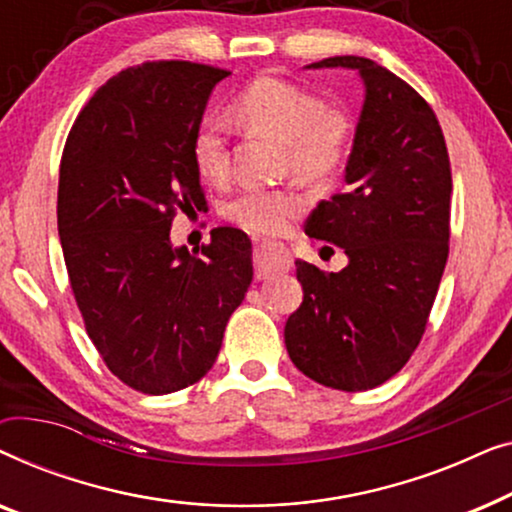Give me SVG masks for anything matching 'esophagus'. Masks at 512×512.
Listing matches in <instances>:
<instances>
[{
	"label": "esophagus",
	"instance_id": "1",
	"mask_svg": "<svg viewBox=\"0 0 512 512\" xmlns=\"http://www.w3.org/2000/svg\"><path fill=\"white\" fill-rule=\"evenodd\" d=\"M254 263H256V277L268 279L277 272H284L291 268V254L284 244L277 242H261L254 251Z\"/></svg>",
	"mask_w": 512,
	"mask_h": 512
}]
</instances>
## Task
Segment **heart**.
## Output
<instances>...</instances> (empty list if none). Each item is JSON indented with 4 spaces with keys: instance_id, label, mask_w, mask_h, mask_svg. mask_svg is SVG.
I'll use <instances>...</instances> for the list:
<instances>
[{
    "instance_id": "heart-1",
    "label": "heart",
    "mask_w": 512,
    "mask_h": 512,
    "mask_svg": "<svg viewBox=\"0 0 512 512\" xmlns=\"http://www.w3.org/2000/svg\"><path fill=\"white\" fill-rule=\"evenodd\" d=\"M233 114L251 130L275 137L284 146V170L300 179L324 181L345 165L352 146V121L342 109L326 107L317 93L298 83L258 76L233 100ZM191 156L205 181L228 172V144L221 118L205 116L193 132ZM307 207L298 188L244 186L223 202L230 223L256 235H277Z\"/></svg>"
}]
</instances>
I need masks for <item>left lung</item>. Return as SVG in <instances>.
Here are the masks:
<instances>
[{
  "label": "left lung",
  "instance_id": "8db88e82",
  "mask_svg": "<svg viewBox=\"0 0 512 512\" xmlns=\"http://www.w3.org/2000/svg\"><path fill=\"white\" fill-rule=\"evenodd\" d=\"M307 67L356 69L366 97L345 188L305 223L349 263L324 272L296 261L303 305L286 321L284 342L310 380L366 391L394 377L424 335L450 254V156L433 109L389 69L359 55Z\"/></svg>",
  "mask_w": 512,
  "mask_h": 512
}]
</instances>
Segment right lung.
<instances>
[{"instance_id": "obj_1", "label": "right lung", "mask_w": 512, "mask_h": 512, "mask_svg": "<svg viewBox=\"0 0 512 512\" xmlns=\"http://www.w3.org/2000/svg\"><path fill=\"white\" fill-rule=\"evenodd\" d=\"M230 72L144 62L109 79L69 130L58 233L88 338L118 380L163 396L207 375L254 265L251 240L214 228L202 254L172 247L177 212L205 209L191 142Z\"/></svg>"}]
</instances>
